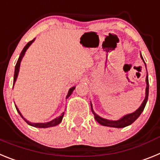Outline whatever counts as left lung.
Here are the masks:
<instances>
[{"mask_svg":"<svg viewBox=\"0 0 160 160\" xmlns=\"http://www.w3.org/2000/svg\"><path fill=\"white\" fill-rule=\"evenodd\" d=\"M141 58L143 60L142 55H141ZM144 63H145V62H144ZM146 83H147V87H146L145 99H144V101H142V105H140L139 108H138L135 112L125 115L124 117H122V118H120L118 121H111V120H108V119L102 118H101L100 116H98V115L94 112L93 109H92V105L91 104L92 112V113H93L94 118L96 119V121H97L98 123H100L101 125H102V126H110V127H115V128H123V127H126V126L131 125L132 123H133V122H134V121H135L136 119L138 118V117L140 116L142 112L143 111L144 108H145L146 106V104H147V100H148V94H149V81H148V75H147V77H146Z\"/></svg>","mask_w":160,"mask_h":160,"instance_id":"1","label":"left lung"}]
</instances>
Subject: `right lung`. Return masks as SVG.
Listing matches in <instances>:
<instances>
[{"instance_id": "1", "label": "right lung", "mask_w": 160, "mask_h": 160, "mask_svg": "<svg viewBox=\"0 0 160 160\" xmlns=\"http://www.w3.org/2000/svg\"><path fill=\"white\" fill-rule=\"evenodd\" d=\"M34 39H35V38H34V39L32 40V41L29 42L28 43H27L26 46H25V47H24V48H23L22 51V52H21L20 56H19L18 59V62H17V63H16V66H15L14 76H13V85H14L15 82H16L17 78H18V75L19 69H20L21 61H22V58H23V56H24V55H25V53H26V50L28 49L29 47H30V46L32 44V42H33L34 41ZM75 88H76V87H72V88H71L70 89H69L68 93V95H67V98H68V97H70L71 95H72V92H73V90L75 89ZM15 107H16L17 111L18 112V113H19V114H20V116L22 117V118L24 119L25 122H26V123H27V124H29V125H30V126H34V127H38V128H48V127H52V126H57V125H59V123H60V122H62V119H63V115H64V113H62V114L60 115V116L58 117V118H55V119H54V120L51 121V122H46V123H32V122H29V121L26 120V118H24V117L22 116V113H21V112H20V111H19V109H18V107H17L16 105H15Z\"/></svg>"}]
</instances>
